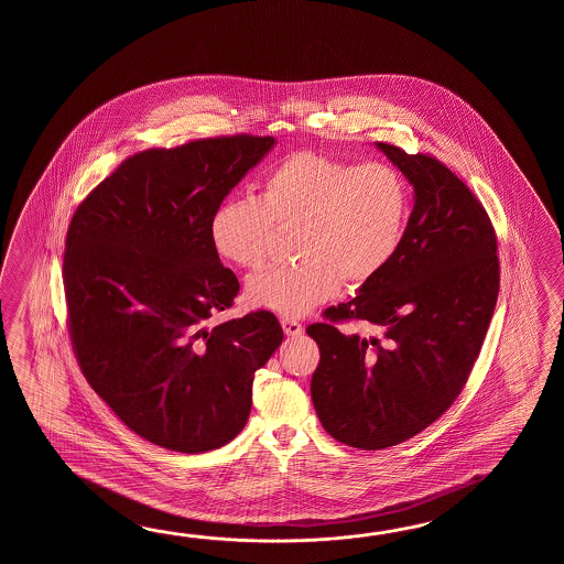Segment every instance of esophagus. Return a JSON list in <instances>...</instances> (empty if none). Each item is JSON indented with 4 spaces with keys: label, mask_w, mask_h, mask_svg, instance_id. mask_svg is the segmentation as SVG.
Wrapping results in <instances>:
<instances>
[{
    "label": "esophagus",
    "mask_w": 564,
    "mask_h": 564,
    "mask_svg": "<svg viewBox=\"0 0 564 564\" xmlns=\"http://www.w3.org/2000/svg\"><path fill=\"white\" fill-rule=\"evenodd\" d=\"M280 324H282V328H284V333H286L288 336H300L304 333V326H302L299 321H294V318L282 316Z\"/></svg>",
    "instance_id": "esophagus-1"
}]
</instances>
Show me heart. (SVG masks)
Returning <instances> with one entry per match:
<instances>
[{
	"label": "heart",
	"mask_w": 564,
	"mask_h": 564,
	"mask_svg": "<svg viewBox=\"0 0 564 564\" xmlns=\"http://www.w3.org/2000/svg\"><path fill=\"white\" fill-rule=\"evenodd\" d=\"M408 214V183L393 165L299 151L265 173L258 197L217 205L209 238L219 258L256 272L270 258L274 226L299 228V262L252 278L246 296L258 308L300 316L335 296L340 282L360 288L379 276L399 250Z\"/></svg>",
	"instance_id": "heart-1"
}]
</instances>
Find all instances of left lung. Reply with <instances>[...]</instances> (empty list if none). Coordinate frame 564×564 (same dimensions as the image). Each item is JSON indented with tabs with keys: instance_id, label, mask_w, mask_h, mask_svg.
Returning <instances> with one entry per match:
<instances>
[{
	"instance_id": "obj_1",
	"label": "left lung",
	"mask_w": 564,
	"mask_h": 564,
	"mask_svg": "<svg viewBox=\"0 0 564 564\" xmlns=\"http://www.w3.org/2000/svg\"><path fill=\"white\" fill-rule=\"evenodd\" d=\"M377 147L415 189L403 240L359 296L306 328L321 348L316 415L336 442L359 449L403 444L452 408L500 290L496 231L468 185L430 153ZM345 322H367L380 335L347 336L337 328Z\"/></svg>"
}]
</instances>
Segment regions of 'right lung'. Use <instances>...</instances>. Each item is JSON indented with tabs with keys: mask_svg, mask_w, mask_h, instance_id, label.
Returning <instances> with one entry per match:
<instances>
[{
	"mask_svg": "<svg viewBox=\"0 0 564 564\" xmlns=\"http://www.w3.org/2000/svg\"><path fill=\"white\" fill-rule=\"evenodd\" d=\"M274 137L195 139L127 156L76 207L62 264L78 367L129 430L181 454L231 442L253 375L282 343L272 312L234 306L209 219Z\"/></svg>",
	"mask_w": 564,
	"mask_h": 564,
	"instance_id": "add662e5",
	"label": "right lung"
}]
</instances>
